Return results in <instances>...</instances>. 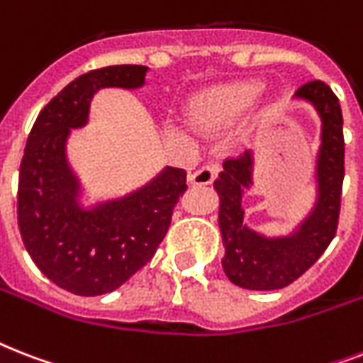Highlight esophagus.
<instances>
[{
  "label": "esophagus",
  "instance_id": "34e87169",
  "mask_svg": "<svg viewBox=\"0 0 363 363\" xmlns=\"http://www.w3.org/2000/svg\"><path fill=\"white\" fill-rule=\"evenodd\" d=\"M220 173V164L218 162H213V164H207L203 167H199L198 171H194L190 175V182L194 186H205V184H211L215 181L216 175Z\"/></svg>",
  "mask_w": 363,
  "mask_h": 363
}]
</instances>
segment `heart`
Here are the masks:
<instances>
[{
  "mask_svg": "<svg viewBox=\"0 0 363 363\" xmlns=\"http://www.w3.org/2000/svg\"><path fill=\"white\" fill-rule=\"evenodd\" d=\"M259 92V84L256 82H247L239 86L228 88L222 92L215 94L209 101H205L199 109V121L216 122L228 116L235 115L238 111L245 109Z\"/></svg>",
  "mask_w": 363,
  "mask_h": 363,
  "instance_id": "1",
  "label": "heart"
}]
</instances>
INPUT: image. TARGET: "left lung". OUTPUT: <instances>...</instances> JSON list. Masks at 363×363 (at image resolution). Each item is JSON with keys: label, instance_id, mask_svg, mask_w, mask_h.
Masks as SVG:
<instances>
[{"label": "left lung", "instance_id": "1", "mask_svg": "<svg viewBox=\"0 0 363 363\" xmlns=\"http://www.w3.org/2000/svg\"><path fill=\"white\" fill-rule=\"evenodd\" d=\"M296 98L313 104L322 121V145L316 160L318 198L298 232L288 238H264L242 222V188L252 184L250 150L238 160H226L215 181L220 196L222 242L226 254L222 267L228 279L248 290H279L298 281L335 238L345 179L343 113L337 96L322 81H309L298 88Z\"/></svg>", "mask_w": 363, "mask_h": 363}]
</instances>
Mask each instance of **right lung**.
I'll list each match as a JSON object with an SVG mask.
<instances>
[{
    "mask_svg": "<svg viewBox=\"0 0 363 363\" xmlns=\"http://www.w3.org/2000/svg\"><path fill=\"white\" fill-rule=\"evenodd\" d=\"M145 65L88 71L54 96L31 128L18 177V228L26 250L45 275L77 296H101L147 265L169 230L186 171L165 167L122 199L82 209L79 181L65 158L71 128L88 122L99 88H139Z\"/></svg>",
    "mask_w": 363,
    "mask_h": 363,
    "instance_id": "right-lung-1",
    "label": "right lung"
}]
</instances>
